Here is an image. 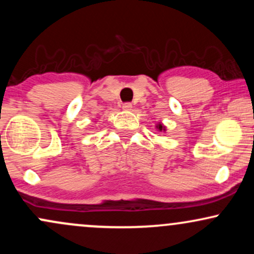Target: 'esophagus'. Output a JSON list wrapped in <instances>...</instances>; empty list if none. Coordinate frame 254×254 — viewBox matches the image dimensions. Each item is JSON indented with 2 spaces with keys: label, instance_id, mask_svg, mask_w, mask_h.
Listing matches in <instances>:
<instances>
[{
  "label": "esophagus",
  "instance_id": "esophagus-1",
  "mask_svg": "<svg viewBox=\"0 0 254 254\" xmlns=\"http://www.w3.org/2000/svg\"><path fill=\"white\" fill-rule=\"evenodd\" d=\"M123 110H125V111H130L131 109H132V105H131L130 103H125V104H123Z\"/></svg>",
  "mask_w": 254,
  "mask_h": 254
}]
</instances>
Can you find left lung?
I'll return each instance as SVG.
<instances>
[{
	"instance_id": "1",
	"label": "left lung",
	"mask_w": 254,
	"mask_h": 254,
	"mask_svg": "<svg viewBox=\"0 0 254 254\" xmlns=\"http://www.w3.org/2000/svg\"><path fill=\"white\" fill-rule=\"evenodd\" d=\"M156 129L159 131H166V127H164V124H161V123H159L156 125Z\"/></svg>"
}]
</instances>
